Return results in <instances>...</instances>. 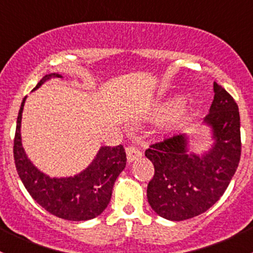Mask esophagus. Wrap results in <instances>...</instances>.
<instances>
[{
  "label": "esophagus",
  "mask_w": 253,
  "mask_h": 253,
  "mask_svg": "<svg viewBox=\"0 0 253 253\" xmlns=\"http://www.w3.org/2000/svg\"><path fill=\"white\" fill-rule=\"evenodd\" d=\"M126 154H127V160H128V163H132L133 160L138 159L139 157H142V152L138 149V148L134 147V145H128V147L126 148Z\"/></svg>",
  "instance_id": "1"
}]
</instances>
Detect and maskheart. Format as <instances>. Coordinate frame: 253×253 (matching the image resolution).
<instances>
[{
	"label": "heart",
	"instance_id": "1",
	"mask_svg": "<svg viewBox=\"0 0 253 253\" xmlns=\"http://www.w3.org/2000/svg\"><path fill=\"white\" fill-rule=\"evenodd\" d=\"M172 107L174 109H172ZM171 110L173 111L171 112V115H170L169 127L170 128H174V127L178 126V125H181L185 121L186 117H187L188 115V111H190V106H188V103L186 100H178L175 106L174 103L170 101V103H167L164 104V105L160 106V108H158L155 115H157L158 117H164L167 116Z\"/></svg>",
	"mask_w": 253,
	"mask_h": 253
}]
</instances>
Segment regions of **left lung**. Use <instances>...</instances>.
<instances>
[{
  "mask_svg": "<svg viewBox=\"0 0 253 253\" xmlns=\"http://www.w3.org/2000/svg\"><path fill=\"white\" fill-rule=\"evenodd\" d=\"M214 100L205 124L213 145L198 155L191 152L186 134L152 144L145 157L154 165L147 198L158 215L174 221L205 213L228 188L241 155L240 114L233 96L214 82Z\"/></svg>",
  "mask_w": 253,
  "mask_h": 253,
  "instance_id": "8db88e82",
  "label": "left lung"
}]
</instances>
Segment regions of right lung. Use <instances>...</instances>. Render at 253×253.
<instances>
[{
    "label": "right lung",
    "instance_id": "add662e5",
    "mask_svg": "<svg viewBox=\"0 0 253 253\" xmlns=\"http://www.w3.org/2000/svg\"><path fill=\"white\" fill-rule=\"evenodd\" d=\"M51 78H62V76L46 75L34 90ZM25 98L18 112L13 145L17 172L24 187L42 208L58 218L81 221L100 215L110 202L115 181L126 167L124 147L121 144L114 148L101 147L90 165L79 174L70 177H50L33 165L22 145L20 124Z\"/></svg>",
    "mask_w": 253,
    "mask_h": 253
}]
</instances>
